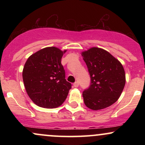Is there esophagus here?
<instances>
[{"mask_svg": "<svg viewBox=\"0 0 145 145\" xmlns=\"http://www.w3.org/2000/svg\"><path fill=\"white\" fill-rule=\"evenodd\" d=\"M78 86H79V83H78V82H77V81H76V82H75L74 83V87H78Z\"/></svg>", "mask_w": 145, "mask_h": 145, "instance_id": "34e87169", "label": "esophagus"}]
</instances>
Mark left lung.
<instances>
[{
    "mask_svg": "<svg viewBox=\"0 0 145 145\" xmlns=\"http://www.w3.org/2000/svg\"><path fill=\"white\" fill-rule=\"evenodd\" d=\"M82 56L91 78L89 87L83 91L84 104L91 110L104 109L115 103L125 84L121 63L108 52L92 48Z\"/></svg>",
    "mask_w": 145,
    "mask_h": 145,
    "instance_id": "left-lung-1",
    "label": "left lung"
}]
</instances>
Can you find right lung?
<instances>
[{
    "label": "right lung",
    "mask_w": 145,
    "mask_h": 145,
    "mask_svg": "<svg viewBox=\"0 0 145 145\" xmlns=\"http://www.w3.org/2000/svg\"><path fill=\"white\" fill-rule=\"evenodd\" d=\"M65 52L55 47L45 48L32 54L25 63L22 72L25 89L31 100L40 107H59L71 89L61 64Z\"/></svg>",
    "instance_id": "add662e5"
}]
</instances>
